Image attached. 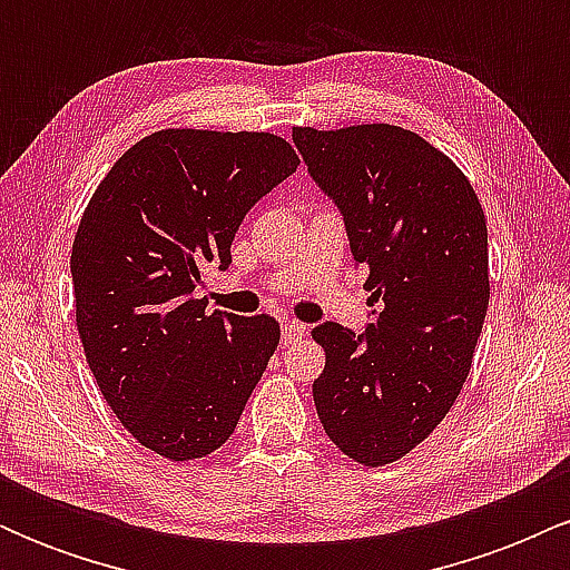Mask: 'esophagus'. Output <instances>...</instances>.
I'll list each match as a JSON object with an SVG mask.
<instances>
[{
	"label": "esophagus",
	"instance_id": "esophagus-1",
	"mask_svg": "<svg viewBox=\"0 0 570 570\" xmlns=\"http://www.w3.org/2000/svg\"><path fill=\"white\" fill-rule=\"evenodd\" d=\"M307 326L303 322H297V318H286L284 324H281V343L284 345H294L299 343V340L305 337Z\"/></svg>",
	"mask_w": 570,
	"mask_h": 570
}]
</instances>
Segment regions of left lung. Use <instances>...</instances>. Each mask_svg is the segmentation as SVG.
<instances>
[{"instance_id":"obj_1","label":"left lung","mask_w":570,"mask_h":570,"mask_svg":"<svg viewBox=\"0 0 570 570\" xmlns=\"http://www.w3.org/2000/svg\"><path fill=\"white\" fill-rule=\"evenodd\" d=\"M292 139L381 303L364 335L311 332L326 356L313 402L340 453L377 469L426 440L466 383L490 299L485 212L461 168L407 128L297 126Z\"/></svg>"}]
</instances>
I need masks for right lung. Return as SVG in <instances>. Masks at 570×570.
Masks as SVG:
<instances>
[{"label":"right lung","instance_id":"add662e5","mask_svg":"<svg viewBox=\"0 0 570 570\" xmlns=\"http://www.w3.org/2000/svg\"><path fill=\"white\" fill-rule=\"evenodd\" d=\"M297 166L267 130L166 128L126 149L85 206L71 244L85 358L117 421L168 461L230 440L278 348L276 318L208 313L195 289Z\"/></svg>","mask_w":570,"mask_h":570}]
</instances>
